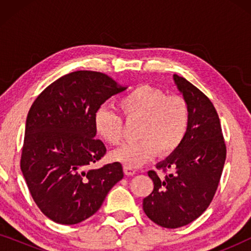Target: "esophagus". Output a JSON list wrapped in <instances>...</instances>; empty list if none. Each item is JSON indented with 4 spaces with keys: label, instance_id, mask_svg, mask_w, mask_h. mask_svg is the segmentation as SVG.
Masks as SVG:
<instances>
[{
    "label": "esophagus",
    "instance_id": "1",
    "mask_svg": "<svg viewBox=\"0 0 251 251\" xmlns=\"http://www.w3.org/2000/svg\"><path fill=\"white\" fill-rule=\"evenodd\" d=\"M123 170H125V173L126 176H133V175L136 174V170L133 169L132 167L130 166H125V168H123Z\"/></svg>",
    "mask_w": 251,
    "mask_h": 251
}]
</instances>
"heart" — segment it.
Listing matches in <instances>:
<instances>
[{"instance_id":"heart-1","label":"heart","mask_w":251,"mask_h":251,"mask_svg":"<svg viewBox=\"0 0 251 251\" xmlns=\"http://www.w3.org/2000/svg\"><path fill=\"white\" fill-rule=\"evenodd\" d=\"M126 121H138V142L129 143L112 153L113 160L130 167H140L155 156L176 151L186 137L190 126V109L180 96L166 94L151 85H139L118 101ZM97 135L109 145L122 140L123 123L118 113L99 108L94 119Z\"/></svg>"}]
</instances>
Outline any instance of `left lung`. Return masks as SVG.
I'll return each mask as SVG.
<instances>
[{
    "instance_id": "left-lung-1",
    "label": "left lung",
    "mask_w": 251,
    "mask_h": 251,
    "mask_svg": "<svg viewBox=\"0 0 251 251\" xmlns=\"http://www.w3.org/2000/svg\"><path fill=\"white\" fill-rule=\"evenodd\" d=\"M174 82L190 109L184 142L156 164L168 174L149 171L154 188L143 200L151 221L167 228L190 224L203 214L217 190L226 159V146L217 112L203 92L174 74Z\"/></svg>"
}]
</instances>
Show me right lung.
Here are the masks:
<instances>
[{"instance_id": "obj_1", "label": "right lung", "mask_w": 251, "mask_h": 251, "mask_svg": "<svg viewBox=\"0 0 251 251\" xmlns=\"http://www.w3.org/2000/svg\"><path fill=\"white\" fill-rule=\"evenodd\" d=\"M126 88L99 72L77 71L58 78L33 102L20 167L37 207L54 223L85 221L123 178L120 162L91 166L106 153L96 139V112Z\"/></svg>"}]
</instances>
